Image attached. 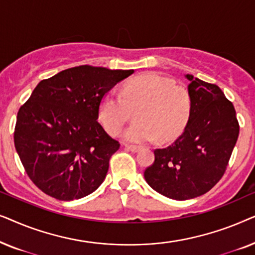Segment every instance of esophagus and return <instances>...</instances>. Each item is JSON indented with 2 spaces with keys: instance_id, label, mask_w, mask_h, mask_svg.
Masks as SVG:
<instances>
[{
  "instance_id": "34e87169",
  "label": "esophagus",
  "mask_w": 255,
  "mask_h": 255,
  "mask_svg": "<svg viewBox=\"0 0 255 255\" xmlns=\"http://www.w3.org/2000/svg\"><path fill=\"white\" fill-rule=\"evenodd\" d=\"M125 148L128 149V151L131 152H138L139 151V146H135V145H128V144H125Z\"/></svg>"
}]
</instances>
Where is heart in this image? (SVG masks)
Returning a JSON list of instances; mask_svg holds the SVG:
<instances>
[{"label": "heart", "instance_id": "b5f03b06", "mask_svg": "<svg viewBox=\"0 0 255 255\" xmlns=\"http://www.w3.org/2000/svg\"><path fill=\"white\" fill-rule=\"evenodd\" d=\"M135 111V122L124 131L127 141L144 144L159 138L173 140L182 133L189 120L191 97L187 88L158 73L139 75L125 83L121 94L109 92L99 106V120L111 135L122 128Z\"/></svg>", "mask_w": 255, "mask_h": 255}]
</instances>
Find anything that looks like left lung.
<instances>
[{"instance_id": "obj_1", "label": "left lung", "mask_w": 255, "mask_h": 255, "mask_svg": "<svg viewBox=\"0 0 255 255\" xmlns=\"http://www.w3.org/2000/svg\"><path fill=\"white\" fill-rule=\"evenodd\" d=\"M186 78L191 111L183 133L168 147L156 148L144 172L149 187L177 201L201 196L222 179L239 135L235 107L222 89Z\"/></svg>"}]
</instances>
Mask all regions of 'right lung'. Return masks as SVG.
Returning a JSON list of instances; mask_svg holds the SVG:
<instances>
[{"mask_svg":"<svg viewBox=\"0 0 255 255\" xmlns=\"http://www.w3.org/2000/svg\"><path fill=\"white\" fill-rule=\"evenodd\" d=\"M133 72L82 65L38 83L19 108L13 140L24 169L41 191L73 201L101 186L120 142L97 122L100 102Z\"/></svg>","mask_w":255,"mask_h":255,"instance_id":"1","label":"right lung"}]
</instances>
